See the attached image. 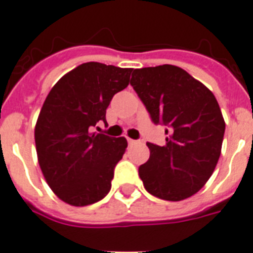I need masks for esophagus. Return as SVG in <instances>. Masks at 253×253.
I'll return each instance as SVG.
<instances>
[{
  "label": "esophagus",
  "mask_w": 253,
  "mask_h": 253,
  "mask_svg": "<svg viewBox=\"0 0 253 253\" xmlns=\"http://www.w3.org/2000/svg\"><path fill=\"white\" fill-rule=\"evenodd\" d=\"M128 143L130 146H133V145H135V143H137V141H134V139H131V138H128Z\"/></svg>",
  "instance_id": "esophagus-1"
}]
</instances>
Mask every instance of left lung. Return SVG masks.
I'll return each mask as SVG.
<instances>
[{"label": "left lung", "mask_w": 253, "mask_h": 253, "mask_svg": "<svg viewBox=\"0 0 253 253\" xmlns=\"http://www.w3.org/2000/svg\"><path fill=\"white\" fill-rule=\"evenodd\" d=\"M130 85L155 124L168 125L166 145L147 143L138 172L151 195L179 202L197 194L220 159L225 120L213 93L172 64L133 71Z\"/></svg>", "instance_id": "obj_1"}]
</instances>
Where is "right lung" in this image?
Wrapping results in <instances>:
<instances>
[{
    "instance_id": "1",
    "label": "right lung",
    "mask_w": 253,
    "mask_h": 253,
    "mask_svg": "<svg viewBox=\"0 0 253 253\" xmlns=\"http://www.w3.org/2000/svg\"><path fill=\"white\" fill-rule=\"evenodd\" d=\"M131 68L87 62L51 87L35 126L37 160L56 197L74 207L103 199L111 189L114 168L124 155V137L91 133L106 122L112 97L129 85Z\"/></svg>"
}]
</instances>
